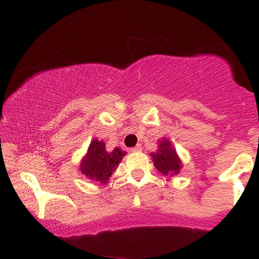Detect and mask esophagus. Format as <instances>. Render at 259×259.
Listing matches in <instances>:
<instances>
[{
	"label": "esophagus",
	"mask_w": 259,
	"mask_h": 259,
	"mask_svg": "<svg viewBox=\"0 0 259 259\" xmlns=\"http://www.w3.org/2000/svg\"><path fill=\"white\" fill-rule=\"evenodd\" d=\"M141 145H136L135 147L130 148V151H132V152H138V151H141Z\"/></svg>",
	"instance_id": "1"
}]
</instances>
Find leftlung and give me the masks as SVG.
<instances>
[{
  "instance_id": "obj_1",
  "label": "left lung",
  "mask_w": 259,
  "mask_h": 259,
  "mask_svg": "<svg viewBox=\"0 0 259 259\" xmlns=\"http://www.w3.org/2000/svg\"><path fill=\"white\" fill-rule=\"evenodd\" d=\"M158 150L151 153L154 167L164 175L173 177V175L179 174L183 165L171 142L168 139H162L160 141L158 140Z\"/></svg>"
}]
</instances>
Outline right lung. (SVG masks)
Here are the masks:
<instances>
[{"mask_svg": "<svg viewBox=\"0 0 259 259\" xmlns=\"http://www.w3.org/2000/svg\"><path fill=\"white\" fill-rule=\"evenodd\" d=\"M125 153L118 147L108 152L105 142L94 139L88 148V153L80 163V171L90 180L107 184Z\"/></svg>", "mask_w": 259, "mask_h": 259, "instance_id": "1", "label": "right lung"}]
</instances>
